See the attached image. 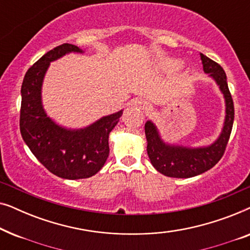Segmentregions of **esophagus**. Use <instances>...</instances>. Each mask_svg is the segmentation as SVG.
Instances as JSON below:
<instances>
[{"label":"esophagus","mask_w":250,"mask_h":250,"mask_svg":"<svg viewBox=\"0 0 250 250\" xmlns=\"http://www.w3.org/2000/svg\"><path fill=\"white\" fill-rule=\"evenodd\" d=\"M138 105L140 107V109H143V110L149 109V104H146V102H138Z\"/></svg>","instance_id":"34e87169"}]
</instances>
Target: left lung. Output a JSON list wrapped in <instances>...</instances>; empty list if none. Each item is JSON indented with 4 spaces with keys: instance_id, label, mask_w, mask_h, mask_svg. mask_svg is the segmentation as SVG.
I'll return each instance as SVG.
<instances>
[{
    "instance_id": "left-lung-1",
    "label": "left lung",
    "mask_w": 250,
    "mask_h": 250,
    "mask_svg": "<svg viewBox=\"0 0 250 250\" xmlns=\"http://www.w3.org/2000/svg\"><path fill=\"white\" fill-rule=\"evenodd\" d=\"M200 59L205 73L209 74V76L214 78L222 93L224 94L225 105H227L224 126L220 138L209 146L186 148V146L166 145L160 139L156 126L151 122H146L145 131L148 141L146 151L150 162L159 173L169 177H177V179L192 177L205 173L216 165L224 155L233 126L234 105L228 86L227 75L220 64L204 56L203 53H200Z\"/></svg>"
}]
</instances>
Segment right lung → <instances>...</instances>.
<instances>
[{"mask_svg":"<svg viewBox=\"0 0 250 250\" xmlns=\"http://www.w3.org/2000/svg\"><path fill=\"white\" fill-rule=\"evenodd\" d=\"M83 52L73 44H61L40 58L27 70L21 85L20 133L33 155L47 170L61 179H87L104 167L109 156V133L123 111L105 116L86 128L67 129L44 111L41 88L51 61L66 53Z\"/></svg>","mask_w":250,"mask_h":250,"instance_id":"1","label":"right lung"}]
</instances>
